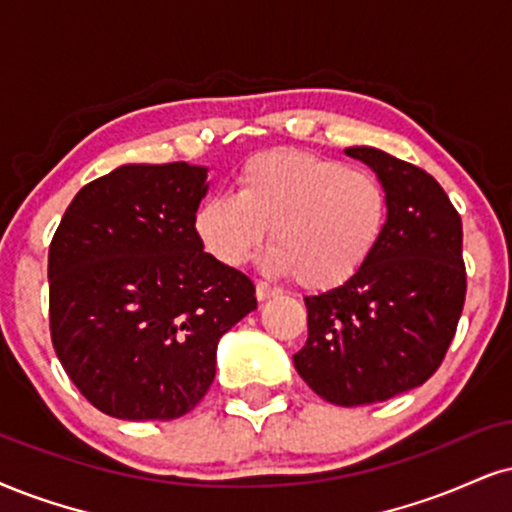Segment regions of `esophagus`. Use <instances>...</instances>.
Segmentation results:
<instances>
[{"label": "esophagus", "instance_id": "esophagus-1", "mask_svg": "<svg viewBox=\"0 0 512 512\" xmlns=\"http://www.w3.org/2000/svg\"><path fill=\"white\" fill-rule=\"evenodd\" d=\"M277 294H280V289L273 287V285H268V282H258V285H256V299L258 301H268V299H273V296H277Z\"/></svg>", "mask_w": 512, "mask_h": 512}]
</instances>
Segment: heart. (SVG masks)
I'll use <instances>...</instances> for the list:
<instances>
[{
  "label": "heart",
  "instance_id": "1",
  "mask_svg": "<svg viewBox=\"0 0 512 512\" xmlns=\"http://www.w3.org/2000/svg\"><path fill=\"white\" fill-rule=\"evenodd\" d=\"M389 218L387 189L363 168L299 149L249 156L237 192L201 201L194 235L218 263L239 268L266 242V266L308 292L346 285L370 261Z\"/></svg>",
  "mask_w": 512,
  "mask_h": 512
}]
</instances>
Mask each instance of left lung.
Wrapping results in <instances>:
<instances>
[{
	"label": "left lung",
	"instance_id": "8db88e82",
	"mask_svg": "<svg viewBox=\"0 0 512 512\" xmlns=\"http://www.w3.org/2000/svg\"><path fill=\"white\" fill-rule=\"evenodd\" d=\"M387 189L380 246L349 282L306 296L308 339L294 368L334 406L387 401L444 361L465 304L463 223L430 173L375 147H349Z\"/></svg>",
	"mask_w": 512,
	"mask_h": 512
}]
</instances>
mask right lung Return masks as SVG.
I'll return each instance as SVG.
<instances>
[{
    "mask_svg": "<svg viewBox=\"0 0 512 512\" xmlns=\"http://www.w3.org/2000/svg\"><path fill=\"white\" fill-rule=\"evenodd\" d=\"M208 168L128 163L75 194L49 246V330L80 394L111 418L175 420L216 377L254 282L194 235Z\"/></svg>",
    "mask_w": 512,
    "mask_h": 512,
    "instance_id": "1",
    "label": "right lung"
}]
</instances>
